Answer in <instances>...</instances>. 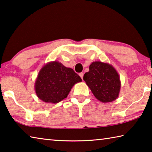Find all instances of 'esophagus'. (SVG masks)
<instances>
[{
  "instance_id": "esophagus-1",
  "label": "esophagus",
  "mask_w": 152,
  "mask_h": 152,
  "mask_svg": "<svg viewBox=\"0 0 152 152\" xmlns=\"http://www.w3.org/2000/svg\"><path fill=\"white\" fill-rule=\"evenodd\" d=\"M79 76H80V78H82V79H83V76H84V73L83 72H81V73H80L79 74Z\"/></svg>"
}]
</instances>
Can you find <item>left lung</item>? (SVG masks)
Instances as JSON below:
<instances>
[{"mask_svg":"<svg viewBox=\"0 0 152 152\" xmlns=\"http://www.w3.org/2000/svg\"><path fill=\"white\" fill-rule=\"evenodd\" d=\"M83 79L96 98L102 102H111L119 96L121 88L119 74L112 64L93 62Z\"/></svg>","mask_w":152,"mask_h":152,"instance_id":"obj_1","label":"left lung"}]
</instances>
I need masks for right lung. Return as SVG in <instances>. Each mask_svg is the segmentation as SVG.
<instances>
[{
    "label": "right lung",
    "instance_id": "1",
    "mask_svg": "<svg viewBox=\"0 0 152 152\" xmlns=\"http://www.w3.org/2000/svg\"><path fill=\"white\" fill-rule=\"evenodd\" d=\"M80 82L81 78L73 69L52 61L40 69L34 89L37 97L44 102L56 104L66 98L74 84Z\"/></svg>",
    "mask_w": 152,
    "mask_h": 152
}]
</instances>
